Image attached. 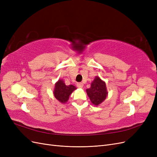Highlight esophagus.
<instances>
[{
  "mask_svg": "<svg viewBox=\"0 0 157 157\" xmlns=\"http://www.w3.org/2000/svg\"><path fill=\"white\" fill-rule=\"evenodd\" d=\"M77 86L78 88H81L83 87V84H82V83L78 82V83H77Z\"/></svg>",
  "mask_w": 157,
  "mask_h": 157,
  "instance_id": "esophagus-1",
  "label": "esophagus"
}]
</instances>
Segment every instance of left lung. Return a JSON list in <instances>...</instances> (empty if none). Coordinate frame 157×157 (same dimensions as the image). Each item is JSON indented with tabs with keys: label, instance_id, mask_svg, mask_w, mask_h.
<instances>
[{
	"label": "left lung",
	"instance_id": "8db88e82",
	"mask_svg": "<svg viewBox=\"0 0 157 157\" xmlns=\"http://www.w3.org/2000/svg\"><path fill=\"white\" fill-rule=\"evenodd\" d=\"M86 92L90 101L96 106L105 100L108 94L105 82L102 81L99 77L94 78L91 87L86 90Z\"/></svg>",
	"mask_w": 157,
	"mask_h": 157
}]
</instances>
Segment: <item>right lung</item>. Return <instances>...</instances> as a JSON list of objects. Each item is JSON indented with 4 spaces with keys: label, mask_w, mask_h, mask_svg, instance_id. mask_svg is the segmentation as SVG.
I'll return each instance as SVG.
<instances>
[{
    "label": "right lung",
    "mask_w": 157,
    "mask_h": 157,
    "mask_svg": "<svg viewBox=\"0 0 157 157\" xmlns=\"http://www.w3.org/2000/svg\"><path fill=\"white\" fill-rule=\"evenodd\" d=\"M76 89L75 86L71 84L69 86L65 85L62 80H59L55 84L54 94L55 98L61 103L67 102L70 94Z\"/></svg>",
    "instance_id": "add662e5"
}]
</instances>
